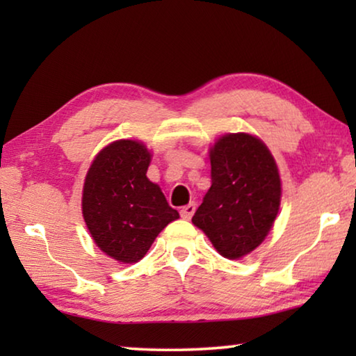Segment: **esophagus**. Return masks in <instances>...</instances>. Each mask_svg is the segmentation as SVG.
I'll list each match as a JSON object with an SVG mask.
<instances>
[{
  "label": "esophagus",
  "instance_id": "esophagus-1",
  "mask_svg": "<svg viewBox=\"0 0 356 356\" xmlns=\"http://www.w3.org/2000/svg\"><path fill=\"white\" fill-rule=\"evenodd\" d=\"M195 210H196V204L195 202L186 204V206L182 207V210H180V216H182L184 220H190L191 216H193V213H195Z\"/></svg>",
  "mask_w": 356,
  "mask_h": 356
}]
</instances>
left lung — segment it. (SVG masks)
<instances>
[{
  "mask_svg": "<svg viewBox=\"0 0 356 356\" xmlns=\"http://www.w3.org/2000/svg\"><path fill=\"white\" fill-rule=\"evenodd\" d=\"M212 185L193 215L215 250L240 259L256 250L273 226L281 179L273 155L259 138L227 134L210 149Z\"/></svg>",
  "mask_w": 356,
  "mask_h": 356,
  "instance_id": "8db88e82",
  "label": "left lung"
}]
</instances>
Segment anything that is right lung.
<instances>
[{
    "label": "right lung",
    "mask_w": 356,
    "mask_h": 356,
    "mask_svg": "<svg viewBox=\"0 0 356 356\" xmlns=\"http://www.w3.org/2000/svg\"><path fill=\"white\" fill-rule=\"evenodd\" d=\"M150 154L143 143L119 140L95 156L83 186V218L95 245L113 259L135 264L155 237L179 218L146 172Z\"/></svg>",
    "instance_id": "obj_1"
}]
</instances>
